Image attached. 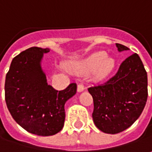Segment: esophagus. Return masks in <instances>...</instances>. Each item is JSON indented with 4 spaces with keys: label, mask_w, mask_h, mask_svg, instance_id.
<instances>
[{
    "label": "esophagus",
    "mask_w": 152,
    "mask_h": 152,
    "mask_svg": "<svg viewBox=\"0 0 152 152\" xmlns=\"http://www.w3.org/2000/svg\"><path fill=\"white\" fill-rule=\"evenodd\" d=\"M84 89H85V86H84L83 84H81V83H80V84H78V85H77V92H82Z\"/></svg>",
    "instance_id": "obj_1"
}]
</instances>
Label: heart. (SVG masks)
<instances>
[{
	"label": "heart",
	"mask_w": 152,
	"mask_h": 152,
	"mask_svg": "<svg viewBox=\"0 0 152 152\" xmlns=\"http://www.w3.org/2000/svg\"><path fill=\"white\" fill-rule=\"evenodd\" d=\"M114 67V60L107 58V55L104 51H100L89 55L85 59L71 63L69 70L74 73L81 74L92 71L97 68L94 73V79L100 81L107 77Z\"/></svg>",
	"instance_id": "obj_1"
}]
</instances>
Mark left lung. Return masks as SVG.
Listing matches in <instances>:
<instances>
[{
	"label": "left lung",
	"mask_w": 152,
	"mask_h": 152,
	"mask_svg": "<svg viewBox=\"0 0 152 152\" xmlns=\"http://www.w3.org/2000/svg\"><path fill=\"white\" fill-rule=\"evenodd\" d=\"M118 51L129 50L116 44ZM93 122L101 131L117 134L131 126L144 109L148 97L147 73L137 54L121 63L117 73L103 84L91 86Z\"/></svg>",
	"instance_id": "obj_1"
}]
</instances>
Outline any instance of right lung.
Instances as JSON below:
<instances>
[{
    "label": "right lung",
    "instance_id": "add662e5",
    "mask_svg": "<svg viewBox=\"0 0 152 152\" xmlns=\"http://www.w3.org/2000/svg\"><path fill=\"white\" fill-rule=\"evenodd\" d=\"M50 49L32 47L14 57L6 76L5 99L13 119L29 133L49 136L64 126L65 103L76 84L57 91L48 85L41 60Z\"/></svg>",
    "mask_w": 152,
    "mask_h": 152
}]
</instances>
